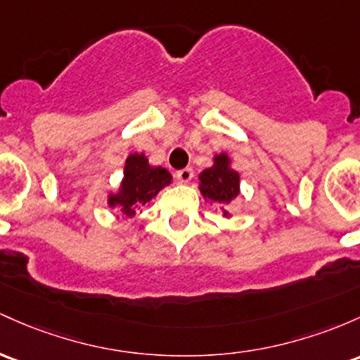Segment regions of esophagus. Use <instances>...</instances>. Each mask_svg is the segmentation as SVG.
Instances as JSON below:
<instances>
[{
  "label": "esophagus",
  "instance_id": "34e87169",
  "mask_svg": "<svg viewBox=\"0 0 360 360\" xmlns=\"http://www.w3.org/2000/svg\"><path fill=\"white\" fill-rule=\"evenodd\" d=\"M176 177H177V181H181V183H189L193 177V169L191 167L181 169V171L176 172Z\"/></svg>",
  "mask_w": 360,
  "mask_h": 360
}]
</instances>
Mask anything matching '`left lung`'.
<instances>
[{"label":"left lung","mask_w":360,"mask_h":360,"mask_svg":"<svg viewBox=\"0 0 360 360\" xmlns=\"http://www.w3.org/2000/svg\"><path fill=\"white\" fill-rule=\"evenodd\" d=\"M200 191L205 200L213 203L229 205L236 200L239 195V172L231 167L227 153L215 155L212 167L200 174ZM224 217H229L227 210H224Z\"/></svg>","instance_id":"8db88e82"}]
</instances>
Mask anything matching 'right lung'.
I'll list each match as a JSON object with an SVG mask.
<instances>
[{"mask_svg": "<svg viewBox=\"0 0 360 360\" xmlns=\"http://www.w3.org/2000/svg\"><path fill=\"white\" fill-rule=\"evenodd\" d=\"M171 181L172 176L169 171L150 165L145 153H131L126 159L120 191L114 195L110 193L108 203L122 215L135 217L138 208L150 203L162 188L171 184Z\"/></svg>", "mask_w": 360, "mask_h": 360, "instance_id": "obj_1", "label": "right lung"}]
</instances>
